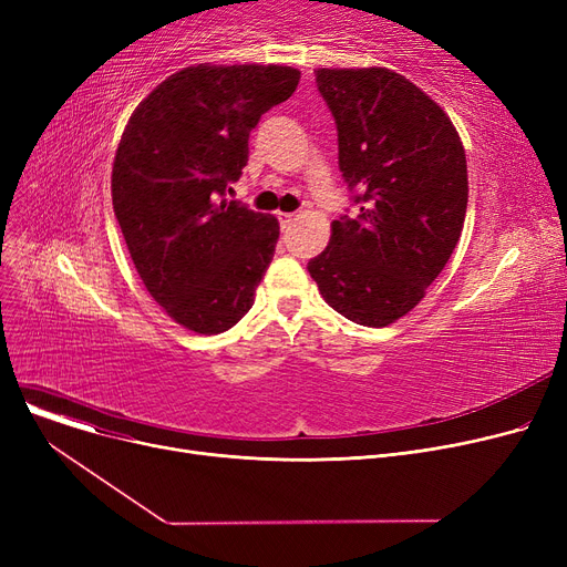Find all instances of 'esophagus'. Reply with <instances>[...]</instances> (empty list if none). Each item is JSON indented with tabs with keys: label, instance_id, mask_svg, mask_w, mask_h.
Returning a JSON list of instances; mask_svg holds the SVG:
<instances>
[{
	"label": "esophagus",
	"instance_id": "obj_1",
	"mask_svg": "<svg viewBox=\"0 0 567 567\" xmlns=\"http://www.w3.org/2000/svg\"><path fill=\"white\" fill-rule=\"evenodd\" d=\"M278 220H280V227L287 229V227L291 225V220H293V214H282V212H280V214H278Z\"/></svg>",
	"mask_w": 567,
	"mask_h": 567
}]
</instances>
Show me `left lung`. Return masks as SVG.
<instances>
[{"label": "left lung", "mask_w": 567, "mask_h": 567, "mask_svg": "<svg viewBox=\"0 0 567 567\" xmlns=\"http://www.w3.org/2000/svg\"><path fill=\"white\" fill-rule=\"evenodd\" d=\"M315 73L361 214L331 223L308 271L336 312L383 329L425 299L460 241L466 154L451 116L404 75L385 66Z\"/></svg>", "instance_id": "obj_1"}]
</instances>
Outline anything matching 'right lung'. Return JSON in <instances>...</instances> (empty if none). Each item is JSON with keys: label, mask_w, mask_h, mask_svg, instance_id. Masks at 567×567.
Masks as SVG:
<instances>
[{"label": "right lung", "mask_w": 567, "mask_h": 567, "mask_svg": "<svg viewBox=\"0 0 567 567\" xmlns=\"http://www.w3.org/2000/svg\"><path fill=\"white\" fill-rule=\"evenodd\" d=\"M299 80V69L280 64H195L163 80L118 140L114 216L146 291L193 333L241 321L274 259L278 218L225 190L248 163L261 114Z\"/></svg>", "instance_id": "add662e5"}]
</instances>
